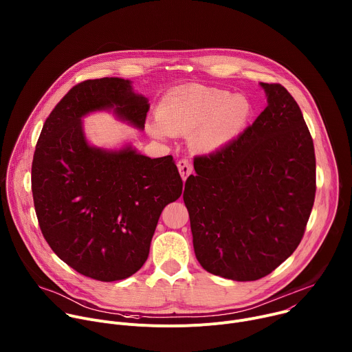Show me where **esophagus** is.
I'll list each match as a JSON object with an SVG mask.
<instances>
[{
  "instance_id": "esophagus-1",
  "label": "esophagus",
  "mask_w": 352,
  "mask_h": 352,
  "mask_svg": "<svg viewBox=\"0 0 352 352\" xmlns=\"http://www.w3.org/2000/svg\"><path fill=\"white\" fill-rule=\"evenodd\" d=\"M177 167H178V171H179V175H181L182 181H185V179L189 177V174L192 173V164H190V162L186 160V159L179 160V162L177 163Z\"/></svg>"
}]
</instances>
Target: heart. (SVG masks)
<instances>
[{
	"instance_id": "obj_1",
	"label": "heart",
	"mask_w": 352,
	"mask_h": 352,
	"mask_svg": "<svg viewBox=\"0 0 352 352\" xmlns=\"http://www.w3.org/2000/svg\"><path fill=\"white\" fill-rule=\"evenodd\" d=\"M252 103L230 90L189 85L167 93L159 104L157 118L146 124L147 133L159 140L188 135L197 155H213L232 143L249 125Z\"/></svg>"
}]
</instances>
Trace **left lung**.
<instances>
[{
    "mask_svg": "<svg viewBox=\"0 0 352 352\" xmlns=\"http://www.w3.org/2000/svg\"><path fill=\"white\" fill-rule=\"evenodd\" d=\"M259 85L267 107L227 147L195 159L182 195L197 262L235 281L259 280L292 255L316 192L300 109L281 85Z\"/></svg>",
    "mask_w": 352,
    "mask_h": 352,
    "instance_id": "obj_1",
    "label": "left lung"
}]
</instances>
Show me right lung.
<instances>
[{"mask_svg": "<svg viewBox=\"0 0 352 352\" xmlns=\"http://www.w3.org/2000/svg\"><path fill=\"white\" fill-rule=\"evenodd\" d=\"M148 109L128 79L85 80L45 120L36 146L32 192L40 230L63 262L98 281L124 280L143 266L182 179L171 156L150 159L131 143L91 144L83 118L107 111L143 131Z\"/></svg>", "mask_w": 352, "mask_h": 352, "instance_id": "1", "label": "right lung"}]
</instances>
